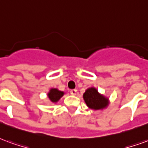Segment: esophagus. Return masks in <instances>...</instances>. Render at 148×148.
<instances>
[{"label":"esophagus","instance_id":"obj_1","mask_svg":"<svg viewBox=\"0 0 148 148\" xmlns=\"http://www.w3.org/2000/svg\"><path fill=\"white\" fill-rule=\"evenodd\" d=\"M77 93V89H71V95H73V96H75V95H76Z\"/></svg>","mask_w":148,"mask_h":148}]
</instances>
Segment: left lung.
Masks as SVG:
<instances>
[{
  "mask_svg": "<svg viewBox=\"0 0 148 148\" xmlns=\"http://www.w3.org/2000/svg\"><path fill=\"white\" fill-rule=\"evenodd\" d=\"M83 98L88 108L93 110H103L108 106V98L99 93L96 88H88L83 94Z\"/></svg>",
  "mask_w": 148,
  "mask_h": 148,
  "instance_id": "1",
  "label": "left lung"
}]
</instances>
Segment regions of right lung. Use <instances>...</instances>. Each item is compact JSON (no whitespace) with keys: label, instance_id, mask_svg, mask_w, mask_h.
<instances>
[{"label":"right lung","instance_id":"obj_1","mask_svg":"<svg viewBox=\"0 0 148 148\" xmlns=\"http://www.w3.org/2000/svg\"><path fill=\"white\" fill-rule=\"evenodd\" d=\"M64 95V92L62 91L58 90L57 88H51L48 93V97L52 103H56Z\"/></svg>","mask_w":148,"mask_h":148}]
</instances>
